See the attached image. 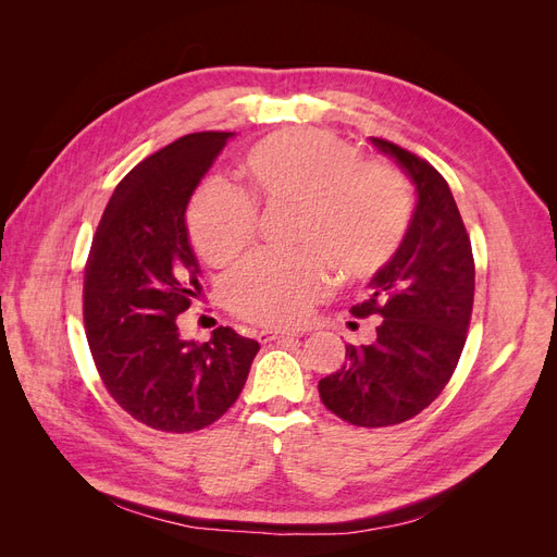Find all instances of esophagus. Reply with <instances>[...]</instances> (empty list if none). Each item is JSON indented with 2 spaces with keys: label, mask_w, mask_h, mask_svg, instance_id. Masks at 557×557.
<instances>
[{
  "label": "esophagus",
  "mask_w": 557,
  "mask_h": 557,
  "mask_svg": "<svg viewBox=\"0 0 557 557\" xmlns=\"http://www.w3.org/2000/svg\"><path fill=\"white\" fill-rule=\"evenodd\" d=\"M260 342H285V339H297V336H301V332H295V330H262L260 334Z\"/></svg>",
  "instance_id": "34e87169"
}]
</instances>
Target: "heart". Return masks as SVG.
<instances>
[{"instance_id": "heart-1", "label": "heart", "mask_w": 557, "mask_h": 557, "mask_svg": "<svg viewBox=\"0 0 557 557\" xmlns=\"http://www.w3.org/2000/svg\"><path fill=\"white\" fill-rule=\"evenodd\" d=\"M242 170L248 194L264 207L297 209L295 256H252L225 283L230 309L264 325H295L330 285V262L344 278H369L393 262L411 221L404 178L339 137L318 129L274 134L252 146ZM258 211L225 183L197 190L188 227L199 256L225 264L252 242ZM320 257L324 259L319 260Z\"/></svg>"}]
</instances>
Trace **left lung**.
<instances>
[{
	"instance_id": "8db88e82",
	"label": "left lung",
	"mask_w": 557,
	"mask_h": 557,
	"mask_svg": "<svg viewBox=\"0 0 557 557\" xmlns=\"http://www.w3.org/2000/svg\"><path fill=\"white\" fill-rule=\"evenodd\" d=\"M416 188L407 239L369 281L356 318H383L376 342L346 346V362L318 393L350 425L387 428L418 416L440 397L465 348L474 307L471 242L446 178L425 160L369 137Z\"/></svg>"
}]
</instances>
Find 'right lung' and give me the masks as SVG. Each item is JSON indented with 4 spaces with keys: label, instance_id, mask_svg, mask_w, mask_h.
Here are the masks:
<instances>
[{
    "label": "right lung",
    "instance_id": "obj_1",
    "mask_svg": "<svg viewBox=\"0 0 557 557\" xmlns=\"http://www.w3.org/2000/svg\"><path fill=\"white\" fill-rule=\"evenodd\" d=\"M234 132L185 134L117 183L83 278V318L107 391L139 423L195 432L244 391L260 344L218 327L185 342L178 313L199 293L185 211Z\"/></svg>",
    "mask_w": 557,
    "mask_h": 557
}]
</instances>
